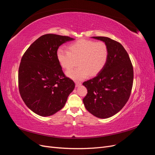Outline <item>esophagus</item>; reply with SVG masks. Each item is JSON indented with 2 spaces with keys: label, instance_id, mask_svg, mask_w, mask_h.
Instances as JSON below:
<instances>
[{
  "label": "esophagus",
  "instance_id": "esophagus-1",
  "mask_svg": "<svg viewBox=\"0 0 155 155\" xmlns=\"http://www.w3.org/2000/svg\"><path fill=\"white\" fill-rule=\"evenodd\" d=\"M81 85V82H76V87H78L79 86Z\"/></svg>",
  "mask_w": 155,
  "mask_h": 155
}]
</instances>
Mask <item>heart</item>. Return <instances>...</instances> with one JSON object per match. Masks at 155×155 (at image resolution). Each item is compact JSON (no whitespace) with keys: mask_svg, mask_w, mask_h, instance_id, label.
Instances as JSON below:
<instances>
[{"mask_svg":"<svg viewBox=\"0 0 155 155\" xmlns=\"http://www.w3.org/2000/svg\"><path fill=\"white\" fill-rule=\"evenodd\" d=\"M109 57L107 45L102 41L80 39L68 46V51L61 48L57 51L58 62L64 69L76 68L67 72V76L74 80L81 81L88 74L96 76L104 69Z\"/></svg>","mask_w":155,"mask_h":155,"instance_id":"heart-1","label":"heart"}]
</instances>
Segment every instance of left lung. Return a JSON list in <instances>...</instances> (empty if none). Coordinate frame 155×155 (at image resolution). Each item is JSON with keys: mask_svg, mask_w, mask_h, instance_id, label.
Here are the masks:
<instances>
[{"mask_svg": "<svg viewBox=\"0 0 155 155\" xmlns=\"http://www.w3.org/2000/svg\"><path fill=\"white\" fill-rule=\"evenodd\" d=\"M107 45L109 57L96 77L85 81L87 94L83 101L86 109L100 118L115 115L127 102L133 83V67L127 51L118 42L106 37H92Z\"/></svg>", "mask_w": 155, "mask_h": 155, "instance_id": "1", "label": "left lung"}]
</instances>
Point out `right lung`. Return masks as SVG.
<instances>
[{
  "label": "right lung",
  "instance_id": "right-lung-1",
  "mask_svg": "<svg viewBox=\"0 0 155 155\" xmlns=\"http://www.w3.org/2000/svg\"><path fill=\"white\" fill-rule=\"evenodd\" d=\"M74 39L46 34L27 49L18 68V89L29 109L41 116H51L63 108L74 82L65 76L57 59L59 46Z\"/></svg>",
  "mask_w": 155,
  "mask_h": 155
}]
</instances>
